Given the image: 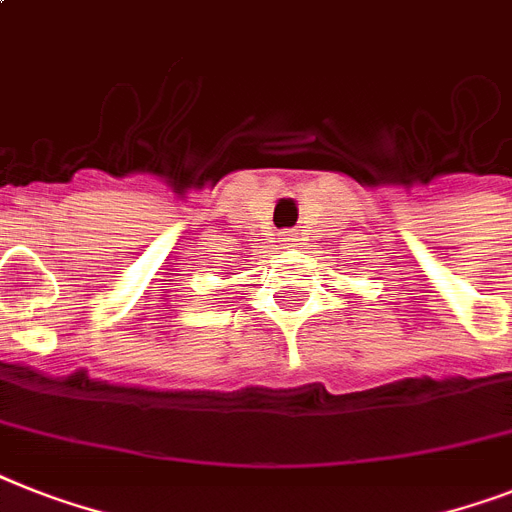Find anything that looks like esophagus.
<instances>
[{"mask_svg": "<svg viewBox=\"0 0 512 512\" xmlns=\"http://www.w3.org/2000/svg\"><path fill=\"white\" fill-rule=\"evenodd\" d=\"M281 242H284L286 247H297L299 234H294V231H284V234H281Z\"/></svg>", "mask_w": 512, "mask_h": 512, "instance_id": "esophagus-1", "label": "esophagus"}]
</instances>
